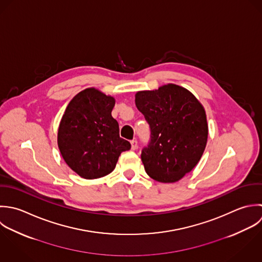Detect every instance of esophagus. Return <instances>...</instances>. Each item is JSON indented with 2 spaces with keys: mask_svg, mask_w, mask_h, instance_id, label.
<instances>
[{
  "mask_svg": "<svg viewBox=\"0 0 262 262\" xmlns=\"http://www.w3.org/2000/svg\"><path fill=\"white\" fill-rule=\"evenodd\" d=\"M137 148V141L136 140H132L131 141V149L135 150Z\"/></svg>",
  "mask_w": 262,
  "mask_h": 262,
  "instance_id": "obj_1",
  "label": "esophagus"
}]
</instances>
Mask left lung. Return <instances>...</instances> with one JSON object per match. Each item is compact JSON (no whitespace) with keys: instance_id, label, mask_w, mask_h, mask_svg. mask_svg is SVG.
I'll list each match as a JSON object with an SVG mask.
<instances>
[{"instance_id":"1","label":"left lung","mask_w":262,"mask_h":262,"mask_svg":"<svg viewBox=\"0 0 262 262\" xmlns=\"http://www.w3.org/2000/svg\"><path fill=\"white\" fill-rule=\"evenodd\" d=\"M135 103L151 131L150 142L141 152L145 172L162 183L181 180L195 168L206 146L203 105L188 89L173 83L137 91Z\"/></svg>"}]
</instances>
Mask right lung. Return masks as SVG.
Instances as JSON below:
<instances>
[{"instance_id": "obj_1", "label": "right lung", "mask_w": 262, "mask_h": 262, "mask_svg": "<svg viewBox=\"0 0 262 262\" xmlns=\"http://www.w3.org/2000/svg\"><path fill=\"white\" fill-rule=\"evenodd\" d=\"M116 99L94 88L77 93L67 105L58 129V146L69 166L81 178L92 180L112 173L129 141L120 137L112 117Z\"/></svg>"}]
</instances>
